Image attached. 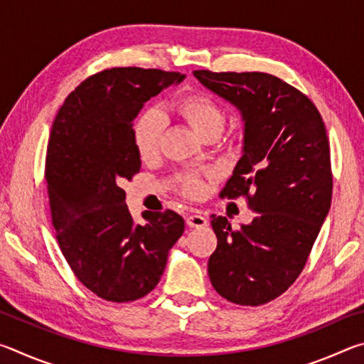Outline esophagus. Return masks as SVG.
Returning a JSON list of instances; mask_svg holds the SVG:
<instances>
[{
    "instance_id": "34e87169",
    "label": "esophagus",
    "mask_w": 364,
    "mask_h": 364,
    "mask_svg": "<svg viewBox=\"0 0 364 364\" xmlns=\"http://www.w3.org/2000/svg\"><path fill=\"white\" fill-rule=\"evenodd\" d=\"M207 218L202 217V215L199 213H194V215H189V217H186V225L189 228H204L207 226Z\"/></svg>"
}]
</instances>
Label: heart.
Here are the masks:
<instances>
[{
  "label": "heart",
  "instance_id": "b5f03b06",
  "mask_svg": "<svg viewBox=\"0 0 364 364\" xmlns=\"http://www.w3.org/2000/svg\"><path fill=\"white\" fill-rule=\"evenodd\" d=\"M173 110L204 139L218 136L225 127L226 117L221 104L200 91H191L178 97ZM164 130L165 123L157 110H147L134 120L132 132L133 146L143 162H149L159 156ZM178 186L184 196L197 197L204 189V178L194 171H186L178 178Z\"/></svg>",
  "mask_w": 364,
  "mask_h": 364
}]
</instances>
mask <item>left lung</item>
Wrapping results in <instances>:
<instances>
[{
  "mask_svg": "<svg viewBox=\"0 0 364 364\" xmlns=\"http://www.w3.org/2000/svg\"><path fill=\"white\" fill-rule=\"evenodd\" d=\"M194 75L241 110L244 154L220 197L242 196L257 212L239 230L212 215L218 242L208 278L232 304H268L299 278L329 212L332 170L323 117L310 97L269 73Z\"/></svg>",
  "mask_w": 364,
  "mask_h": 364,
  "instance_id": "left-lung-1",
  "label": "left lung"
}]
</instances>
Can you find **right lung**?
<instances>
[{
    "instance_id": "add662e5",
    "label": "right lung",
    "mask_w": 364,
    "mask_h": 364,
    "mask_svg": "<svg viewBox=\"0 0 364 364\" xmlns=\"http://www.w3.org/2000/svg\"><path fill=\"white\" fill-rule=\"evenodd\" d=\"M180 72L114 67L65 97L49 134L45 180L60 252L82 284L107 301H133L157 286L184 220L173 210L134 223L122 183L138 173L133 119Z\"/></svg>"
}]
</instances>
